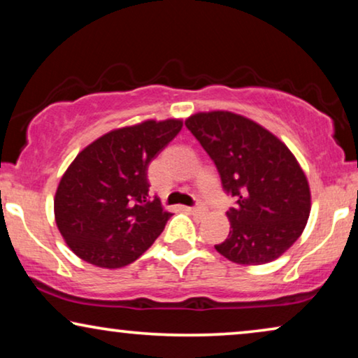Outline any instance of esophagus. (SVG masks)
Returning a JSON list of instances; mask_svg holds the SVG:
<instances>
[{
  "label": "esophagus",
  "instance_id": "esophagus-1",
  "mask_svg": "<svg viewBox=\"0 0 358 358\" xmlns=\"http://www.w3.org/2000/svg\"><path fill=\"white\" fill-rule=\"evenodd\" d=\"M189 212L192 213V215H199V217H200V215H205V213H207V208H205V205H203L202 202H199L197 207L189 208Z\"/></svg>",
  "mask_w": 358,
  "mask_h": 358
}]
</instances>
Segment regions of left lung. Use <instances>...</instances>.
I'll list each match as a JSON object with an SVG mask.
<instances>
[{
	"label": "left lung",
	"mask_w": 358,
	"mask_h": 358,
	"mask_svg": "<svg viewBox=\"0 0 358 358\" xmlns=\"http://www.w3.org/2000/svg\"><path fill=\"white\" fill-rule=\"evenodd\" d=\"M185 127L238 200L227 212L228 238L215 249L241 266L275 261L301 236L311 212L310 184L295 155L266 127L229 110L197 112Z\"/></svg>",
	"instance_id": "obj_1"
}]
</instances>
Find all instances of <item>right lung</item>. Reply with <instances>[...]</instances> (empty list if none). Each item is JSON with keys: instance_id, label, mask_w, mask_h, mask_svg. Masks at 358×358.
I'll return each mask as SVG.
<instances>
[{"instance_id": "1", "label": "right lung", "mask_w": 358, "mask_h": 358, "mask_svg": "<svg viewBox=\"0 0 358 358\" xmlns=\"http://www.w3.org/2000/svg\"><path fill=\"white\" fill-rule=\"evenodd\" d=\"M180 129V119H148L107 131L78 153L53 199L58 231L78 257L120 268L156 241L173 213L148 199V166Z\"/></svg>"}]
</instances>
